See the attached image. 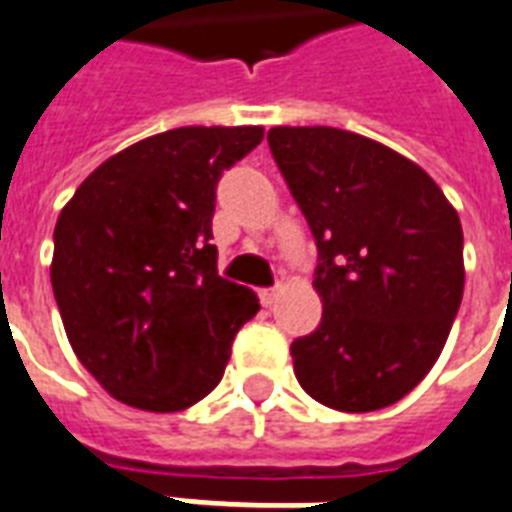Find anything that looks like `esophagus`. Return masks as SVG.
<instances>
[{
	"mask_svg": "<svg viewBox=\"0 0 512 512\" xmlns=\"http://www.w3.org/2000/svg\"><path fill=\"white\" fill-rule=\"evenodd\" d=\"M279 287H268V290H260V303H263L265 308L268 306H273V303H276V298H279Z\"/></svg>",
	"mask_w": 512,
	"mask_h": 512,
	"instance_id": "obj_1",
	"label": "esophagus"
}]
</instances>
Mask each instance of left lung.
Segmentation results:
<instances>
[{
    "mask_svg": "<svg viewBox=\"0 0 512 512\" xmlns=\"http://www.w3.org/2000/svg\"><path fill=\"white\" fill-rule=\"evenodd\" d=\"M268 144L319 249L322 322L290 346L300 386L343 413L403 400L462 303L459 214L427 171L368 136L279 126Z\"/></svg>",
    "mask_w": 512,
    "mask_h": 512,
    "instance_id": "1",
    "label": "left lung"
}]
</instances>
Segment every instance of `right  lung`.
<instances>
[{
	"label": "right lung",
	"instance_id": "add662e5",
	"mask_svg": "<svg viewBox=\"0 0 512 512\" xmlns=\"http://www.w3.org/2000/svg\"><path fill=\"white\" fill-rule=\"evenodd\" d=\"M260 142V126L147 136L58 214L50 282L66 338L120 403L174 413L204 400L260 311L255 292L217 273L209 244L222 171Z\"/></svg>",
	"mask_w": 512,
	"mask_h": 512
}]
</instances>
